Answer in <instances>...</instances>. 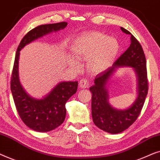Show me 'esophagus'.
Segmentation results:
<instances>
[{
    "label": "esophagus",
    "instance_id": "obj_1",
    "mask_svg": "<svg viewBox=\"0 0 160 160\" xmlns=\"http://www.w3.org/2000/svg\"><path fill=\"white\" fill-rule=\"evenodd\" d=\"M89 86V81L86 79V78H82L79 82V87L80 88H88Z\"/></svg>",
    "mask_w": 160,
    "mask_h": 160
}]
</instances>
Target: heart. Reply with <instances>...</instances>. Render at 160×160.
Masks as SVG:
<instances>
[{"mask_svg":"<svg viewBox=\"0 0 160 160\" xmlns=\"http://www.w3.org/2000/svg\"><path fill=\"white\" fill-rule=\"evenodd\" d=\"M71 50L78 59H88L87 66L95 73L106 71L117 60L121 51V45L117 38L98 31L86 32L72 43ZM72 64L78 66L76 60Z\"/></svg>","mask_w":160,"mask_h":160,"instance_id":"b5f03b06","label":"heart"}]
</instances>
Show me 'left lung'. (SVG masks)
Returning <instances> with one entry per match:
<instances>
[{"instance_id": "1", "label": "left lung", "mask_w": 160, "mask_h": 160, "mask_svg": "<svg viewBox=\"0 0 160 160\" xmlns=\"http://www.w3.org/2000/svg\"><path fill=\"white\" fill-rule=\"evenodd\" d=\"M121 30L131 36L130 46L116 60L112 67L96 76L95 84L89 88L92 94V117L94 123L102 130L111 134L123 132L134 123L141 113L148 93L146 60L143 48L128 30L123 28ZM123 66L134 68L138 78V97L130 107L120 110L109 104L107 85L115 70Z\"/></svg>"}]
</instances>
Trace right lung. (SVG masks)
Here are the masks:
<instances>
[{"instance_id":"right-lung-1","label":"right lung","mask_w":160,"mask_h":160,"mask_svg":"<svg viewBox=\"0 0 160 160\" xmlns=\"http://www.w3.org/2000/svg\"><path fill=\"white\" fill-rule=\"evenodd\" d=\"M67 25V22H62L39 25L33 28L23 37L16 52L11 80V90L21 119L28 128L37 132H49L62 124L66 115L65 103L77 91L78 82H60L41 99L30 97L19 82V52L32 41L52 32L64 29Z\"/></svg>"}]
</instances>
